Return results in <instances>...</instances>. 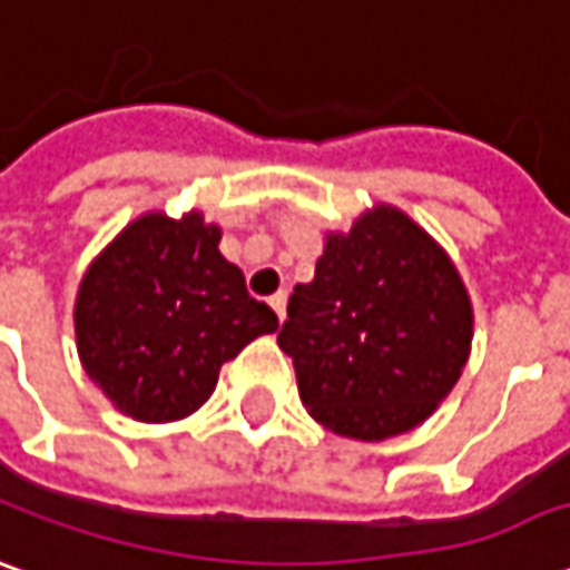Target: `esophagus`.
Wrapping results in <instances>:
<instances>
[{
  "instance_id": "1",
  "label": "esophagus",
  "mask_w": 570,
  "mask_h": 570,
  "mask_svg": "<svg viewBox=\"0 0 570 570\" xmlns=\"http://www.w3.org/2000/svg\"><path fill=\"white\" fill-rule=\"evenodd\" d=\"M268 305L274 308V312H277V317L284 321V315H286V293H284V289H281V293H274V296L268 299Z\"/></svg>"
}]
</instances>
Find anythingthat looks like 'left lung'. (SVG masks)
I'll use <instances>...</instances> for the list:
<instances>
[{
	"instance_id": "left-lung-1",
	"label": "left lung",
	"mask_w": 570,
	"mask_h": 570,
	"mask_svg": "<svg viewBox=\"0 0 570 570\" xmlns=\"http://www.w3.org/2000/svg\"><path fill=\"white\" fill-rule=\"evenodd\" d=\"M474 312L446 249L393 205L327 234L277 334L308 415L352 440L417 428L462 377Z\"/></svg>"
}]
</instances>
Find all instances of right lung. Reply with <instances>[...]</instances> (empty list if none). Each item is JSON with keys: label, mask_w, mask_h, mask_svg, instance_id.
I'll return each mask as SVG.
<instances>
[{"label": "right lung", "mask_w": 570, "mask_h": 570, "mask_svg": "<svg viewBox=\"0 0 570 570\" xmlns=\"http://www.w3.org/2000/svg\"><path fill=\"white\" fill-rule=\"evenodd\" d=\"M220 227L199 212H149L92 262L73 305L77 352L124 415L161 424L215 393L224 362L277 315L249 296L243 271L218 253Z\"/></svg>", "instance_id": "add662e5"}]
</instances>
